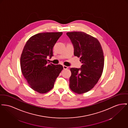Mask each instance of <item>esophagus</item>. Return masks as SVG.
<instances>
[{
	"label": "esophagus",
	"instance_id": "34e87169",
	"mask_svg": "<svg viewBox=\"0 0 128 128\" xmlns=\"http://www.w3.org/2000/svg\"><path fill=\"white\" fill-rule=\"evenodd\" d=\"M63 68H64V69H67L68 68V67L66 66H63Z\"/></svg>",
	"mask_w": 128,
	"mask_h": 128
}]
</instances>
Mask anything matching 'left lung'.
Instances as JSON below:
<instances>
[{
  "mask_svg": "<svg viewBox=\"0 0 128 128\" xmlns=\"http://www.w3.org/2000/svg\"><path fill=\"white\" fill-rule=\"evenodd\" d=\"M73 44L74 54L82 64L80 68H71L69 87L75 93L83 94L92 89L102 76L104 58L97 39L82 32L66 33Z\"/></svg>",
  "mask_w": 128,
  "mask_h": 128,
  "instance_id": "1",
  "label": "left lung"
}]
</instances>
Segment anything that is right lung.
<instances>
[{
  "label": "right lung",
  "mask_w": 128,
  "mask_h": 128,
  "mask_svg": "<svg viewBox=\"0 0 128 128\" xmlns=\"http://www.w3.org/2000/svg\"><path fill=\"white\" fill-rule=\"evenodd\" d=\"M62 32H43L32 36L26 42L20 58L23 76L30 87L40 93L48 92L63 66L48 64L47 57L53 56V48Z\"/></svg>",
  "instance_id": "right-lung-1"
}]
</instances>
